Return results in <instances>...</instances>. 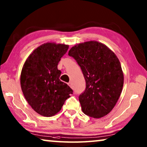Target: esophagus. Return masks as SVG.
Returning <instances> with one entry per match:
<instances>
[{
    "mask_svg": "<svg viewBox=\"0 0 147 147\" xmlns=\"http://www.w3.org/2000/svg\"><path fill=\"white\" fill-rule=\"evenodd\" d=\"M68 85L71 87V88H73V83H72V82H69L68 83Z\"/></svg>",
    "mask_w": 147,
    "mask_h": 147,
    "instance_id": "obj_1",
    "label": "esophagus"
}]
</instances>
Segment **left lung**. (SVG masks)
Here are the masks:
<instances>
[{"label": "left lung", "instance_id": "8db88e82", "mask_svg": "<svg viewBox=\"0 0 147 147\" xmlns=\"http://www.w3.org/2000/svg\"><path fill=\"white\" fill-rule=\"evenodd\" d=\"M69 56L75 59L86 80V89L79 96L86 115L101 118L112 110L123 89L124 75L117 57L108 47L96 41L72 47Z\"/></svg>", "mask_w": 147, "mask_h": 147}]
</instances>
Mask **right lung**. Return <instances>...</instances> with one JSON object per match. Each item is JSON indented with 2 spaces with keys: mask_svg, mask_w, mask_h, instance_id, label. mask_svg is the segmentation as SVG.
<instances>
[{
  "mask_svg": "<svg viewBox=\"0 0 147 147\" xmlns=\"http://www.w3.org/2000/svg\"><path fill=\"white\" fill-rule=\"evenodd\" d=\"M68 49L67 45L44 43L24 62L20 79L21 89L29 105L39 115H56L73 94L70 87L59 80L61 72L58 69Z\"/></svg>",
  "mask_w": 147,
  "mask_h": 147,
  "instance_id": "right-lung-1",
  "label": "right lung"
}]
</instances>
